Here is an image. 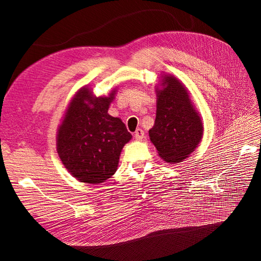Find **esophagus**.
I'll use <instances>...</instances> for the list:
<instances>
[{"label":"esophagus","instance_id":"esophagus-1","mask_svg":"<svg viewBox=\"0 0 261 261\" xmlns=\"http://www.w3.org/2000/svg\"><path fill=\"white\" fill-rule=\"evenodd\" d=\"M134 135H135V138H136L137 140H141V139L145 138V132H144L143 129H141V128H137L136 132H135V134H134Z\"/></svg>","mask_w":261,"mask_h":261}]
</instances>
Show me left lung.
<instances>
[{"instance_id":"left-lung-1","label":"left lung","mask_w":261,"mask_h":261,"mask_svg":"<svg viewBox=\"0 0 261 261\" xmlns=\"http://www.w3.org/2000/svg\"><path fill=\"white\" fill-rule=\"evenodd\" d=\"M162 81L165 88L156 91V115L149 136L164 161L179 163L200 143L202 123L184 86L173 76Z\"/></svg>"}]
</instances>
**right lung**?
<instances>
[{
    "label": "right lung",
    "instance_id": "obj_1",
    "mask_svg": "<svg viewBox=\"0 0 261 261\" xmlns=\"http://www.w3.org/2000/svg\"><path fill=\"white\" fill-rule=\"evenodd\" d=\"M114 92L96 98L83 88L70 102L59 128L60 159L70 174L84 183L98 184L111 177L124 145L132 138L120 118L108 114Z\"/></svg>",
    "mask_w": 261,
    "mask_h": 261
}]
</instances>
